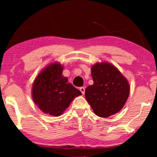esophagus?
I'll return each mask as SVG.
<instances>
[{
	"mask_svg": "<svg viewBox=\"0 0 157 157\" xmlns=\"http://www.w3.org/2000/svg\"><path fill=\"white\" fill-rule=\"evenodd\" d=\"M80 91L81 93H82V94H84L85 93V88L84 87H81L80 88Z\"/></svg>",
	"mask_w": 157,
	"mask_h": 157,
	"instance_id": "1",
	"label": "esophagus"
}]
</instances>
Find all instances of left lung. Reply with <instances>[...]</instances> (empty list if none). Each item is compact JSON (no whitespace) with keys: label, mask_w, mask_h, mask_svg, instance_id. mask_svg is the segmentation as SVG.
<instances>
[{"label":"left lung","mask_w":157,"mask_h":157,"mask_svg":"<svg viewBox=\"0 0 157 157\" xmlns=\"http://www.w3.org/2000/svg\"><path fill=\"white\" fill-rule=\"evenodd\" d=\"M93 85L86 89V99L99 117L106 118L121 111L129 95L130 86L114 66L101 62L92 66Z\"/></svg>","instance_id":"8db88e82"}]
</instances>
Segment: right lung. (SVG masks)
<instances>
[{
  "label": "right lung",
  "mask_w": 157,
  "mask_h": 157,
  "mask_svg": "<svg viewBox=\"0 0 157 157\" xmlns=\"http://www.w3.org/2000/svg\"><path fill=\"white\" fill-rule=\"evenodd\" d=\"M63 68L55 62L44 68L36 77L32 86L34 103L43 112L59 117L81 92L62 75Z\"/></svg>",
  "instance_id": "add662e5"
}]
</instances>
